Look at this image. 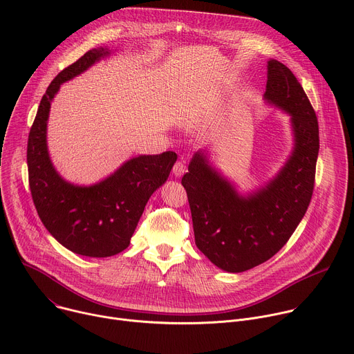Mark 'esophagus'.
<instances>
[{
  "instance_id": "34e87169",
  "label": "esophagus",
  "mask_w": 354,
  "mask_h": 354,
  "mask_svg": "<svg viewBox=\"0 0 354 354\" xmlns=\"http://www.w3.org/2000/svg\"><path fill=\"white\" fill-rule=\"evenodd\" d=\"M185 171H186V168H185L183 161H176L175 165H174V168H172V174L179 178V176H182V175L185 174Z\"/></svg>"
}]
</instances>
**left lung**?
Here are the masks:
<instances>
[{"label": "left lung", "mask_w": 354, "mask_h": 354, "mask_svg": "<svg viewBox=\"0 0 354 354\" xmlns=\"http://www.w3.org/2000/svg\"><path fill=\"white\" fill-rule=\"evenodd\" d=\"M265 97L291 115L295 136L292 156L266 187L239 196L200 153L182 178L197 248L231 273L249 270L277 254L304 217L315 185L318 119L298 80L277 60L269 62Z\"/></svg>", "instance_id": "left-lung-1"}]
</instances>
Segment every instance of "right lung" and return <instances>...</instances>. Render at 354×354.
Segmentation results:
<instances>
[{"label":"right lung","instance_id":"1","mask_svg":"<svg viewBox=\"0 0 354 354\" xmlns=\"http://www.w3.org/2000/svg\"><path fill=\"white\" fill-rule=\"evenodd\" d=\"M108 53L106 47L89 50L47 86L29 131L26 154L29 187L43 225L74 254L92 258L113 257L129 246L148 198L168 179L178 158L174 151L140 156L89 187L67 183L55 171L46 145L50 102L60 84Z\"/></svg>","mask_w":354,"mask_h":354}]
</instances>
